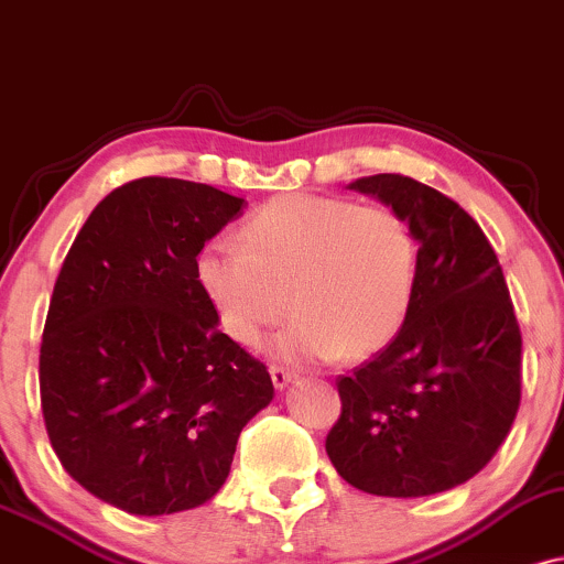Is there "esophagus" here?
I'll return each mask as SVG.
<instances>
[{"label":"esophagus","instance_id":"34e87169","mask_svg":"<svg viewBox=\"0 0 564 564\" xmlns=\"http://www.w3.org/2000/svg\"><path fill=\"white\" fill-rule=\"evenodd\" d=\"M269 372H271V382H274L276 390H284L290 386V382L295 380V375L290 372V369H284V367H271Z\"/></svg>","mask_w":564,"mask_h":564}]
</instances>
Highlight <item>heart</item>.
Returning <instances> with one entry per match:
<instances>
[{"instance_id":"1","label":"heart","mask_w":564,"mask_h":564,"mask_svg":"<svg viewBox=\"0 0 564 564\" xmlns=\"http://www.w3.org/2000/svg\"><path fill=\"white\" fill-rule=\"evenodd\" d=\"M420 245L409 221L386 205L346 197L282 195L242 224V245L214 240L200 250L195 276L231 340L256 348L274 337L284 361L367 359L409 319Z\"/></svg>"}]
</instances>
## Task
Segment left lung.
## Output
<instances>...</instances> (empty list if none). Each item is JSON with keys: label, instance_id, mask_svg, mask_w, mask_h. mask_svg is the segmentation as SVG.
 <instances>
[{"label": "left lung", "instance_id": "left-lung-1", "mask_svg": "<svg viewBox=\"0 0 564 564\" xmlns=\"http://www.w3.org/2000/svg\"><path fill=\"white\" fill-rule=\"evenodd\" d=\"M412 227L416 293L393 343L337 380L327 435L337 475L364 494L433 496L478 475L520 406L522 337L491 242L465 208L401 174L361 176Z\"/></svg>", "mask_w": 564, "mask_h": 564}]
</instances>
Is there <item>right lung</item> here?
Segmentation results:
<instances>
[{
  "mask_svg": "<svg viewBox=\"0 0 564 564\" xmlns=\"http://www.w3.org/2000/svg\"><path fill=\"white\" fill-rule=\"evenodd\" d=\"M242 208L210 184L144 176L112 189L65 256L39 356L42 412L59 465L105 505L144 518L205 505L274 399L195 276Z\"/></svg>",
  "mask_w": 564,
  "mask_h": 564,
  "instance_id": "1",
  "label": "right lung"
}]
</instances>
